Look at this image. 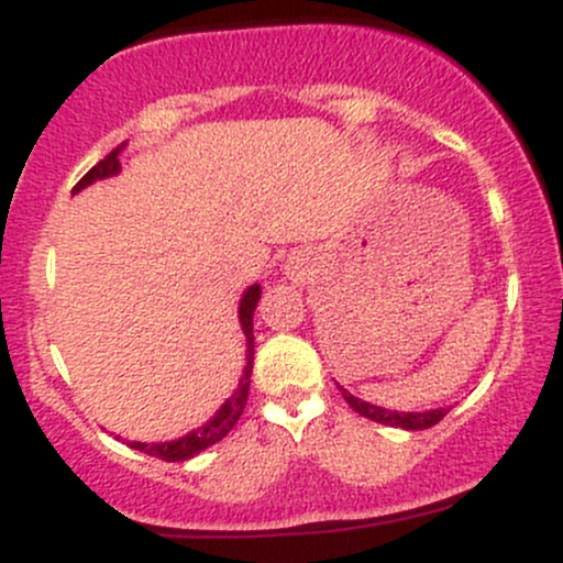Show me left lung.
<instances>
[{"label":"left lung","mask_w":563,"mask_h":563,"mask_svg":"<svg viewBox=\"0 0 563 563\" xmlns=\"http://www.w3.org/2000/svg\"><path fill=\"white\" fill-rule=\"evenodd\" d=\"M341 394H344L349 407H352L354 412H360V416L371 418V421L384 423V426H399V429H407V431L431 429V426H437L450 412V410H442V407H439V410H429V412H389V410H384V407L367 405V402H363V399L352 397L346 389H341Z\"/></svg>","instance_id":"obj_1"}]
</instances>
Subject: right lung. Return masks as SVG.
Returning a JSON list of instances; mask_svg holds the SVG:
<instances>
[{
	"label": "right lung",
	"instance_id": "1",
	"mask_svg": "<svg viewBox=\"0 0 563 563\" xmlns=\"http://www.w3.org/2000/svg\"><path fill=\"white\" fill-rule=\"evenodd\" d=\"M119 153H121V145L113 147V151L108 153V156L102 158L100 164H95L92 169L84 174L79 183H76L74 192H79L81 187L92 185L95 179L111 177V174L119 172L121 169ZM260 296H262V288L260 286H251L249 290H245V296L241 299V325H243L245 339H249V363H245L241 386H238V391L232 394L228 402L222 405V410H219L209 423L200 426L198 431H192V434H187L183 439H174V442H161V444L129 442V448L145 452V455L161 457V461H166V463H177V461H187V457H196L198 452H203L206 448H211V444H217L219 439H224V437L230 434L232 426H235L238 418L243 416L245 402H249L251 367H254V309H256V301H260Z\"/></svg>",
	"mask_w": 563,
	"mask_h": 563
}]
</instances>
